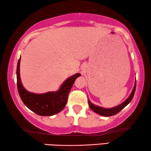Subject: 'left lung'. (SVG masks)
<instances>
[{
  "instance_id": "left-lung-1",
  "label": "left lung",
  "mask_w": 151,
  "mask_h": 151,
  "mask_svg": "<svg viewBox=\"0 0 151 151\" xmlns=\"http://www.w3.org/2000/svg\"><path fill=\"white\" fill-rule=\"evenodd\" d=\"M135 89H136V82H135V84H134V87L132 89V91L130 93V96H129L126 101L123 102V103H121V105H119L116 107H112V108H108V109L103 108V107L93 105V103H91V102L89 101V100L88 99V103H89V107L92 109L94 112L101 115V116H114V115L116 114L117 113H119L121 110H122V109L124 108L126 105H128L129 103H130V101H132L133 96H134V92H135Z\"/></svg>"
}]
</instances>
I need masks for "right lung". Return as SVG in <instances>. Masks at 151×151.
Segmentation results:
<instances>
[{
  "label": "right lung",
  "instance_id": "add662e5",
  "mask_svg": "<svg viewBox=\"0 0 151 151\" xmlns=\"http://www.w3.org/2000/svg\"><path fill=\"white\" fill-rule=\"evenodd\" d=\"M20 61L19 58L17 68V88L21 100L25 106L40 116H52L61 111L67 103L68 96L72 86L80 73H76L66 79L57 91L45 93L29 92L23 87L20 78Z\"/></svg>",
  "mask_w": 151,
  "mask_h": 151
}]
</instances>
